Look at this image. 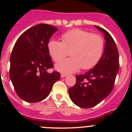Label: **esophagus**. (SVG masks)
Instances as JSON below:
<instances>
[{"instance_id":"obj_1","label":"esophagus","mask_w":132,"mask_h":132,"mask_svg":"<svg viewBox=\"0 0 132 132\" xmlns=\"http://www.w3.org/2000/svg\"><path fill=\"white\" fill-rule=\"evenodd\" d=\"M67 74H63V73H62V74H61V77L64 78V77H65L67 76Z\"/></svg>"}]
</instances>
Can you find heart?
<instances>
[{
  "label": "heart",
  "instance_id": "obj_1",
  "mask_svg": "<svg viewBox=\"0 0 132 132\" xmlns=\"http://www.w3.org/2000/svg\"><path fill=\"white\" fill-rule=\"evenodd\" d=\"M61 38L63 42L52 39L47 44L49 53L56 62L64 59L71 51L72 57L61 61L55 66L59 72L75 73L82 67L88 69L101 59L104 46L102 36L86 30L74 29L64 33Z\"/></svg>",
  "mask_w": 132,
  "mask_h": 132
}]
</instances>
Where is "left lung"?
<instances>
[{"instance_id":"8db88e82","label":"left lung","mask_w":132,"mask_h":132,"mask_svg":"<svg viewBox=\"0 0 132 132\" xmlns=\"http://www.w3.org/2000/svg\"><path fill=\"white\" fill-rule=\"evenodd\" d=\"M94 26L104 35L103 54L92 69L77 75L76 83L69 89L72 102L83 108L97 105L110 94L119 69L118 52L112 37L101 27Z\"/></svg>"}]
</instances>
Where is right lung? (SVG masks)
<instances>
[{
  "label": "right lung",
  "mask_w": 132,
  "mask_h": 132,
  "mask_svg": "<svg viewBox=\"0 0 132 132\" xmlns=\"http://www.w3.org/2000/svg\"><path fill=\"white\" fill-rule=\"evenodd\" d=\"M57 30L52 25L38 24L24 32L15 43L10 55V79L16 94L26 102L43 101L60 79L58 72H47L53 67L47 44Z\"/></svg>",
  "instance_id": "1"
}]
</instances>
